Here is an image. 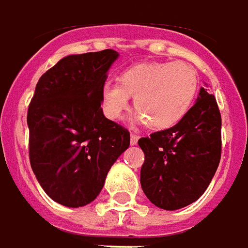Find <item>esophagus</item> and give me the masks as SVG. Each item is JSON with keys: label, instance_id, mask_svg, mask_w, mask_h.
Instances as JSON below:
<instances>
[{"label": "esophagus", "instance_id": "obj_1", "mask_svg": "<svg viewBox=\"0 0 248 248\" xmlns=\"http://www.w3.org/2000/svg\"><path fill=\"white\" fill-rule=\"evenodd\" d=\"M137 140H139V136L137 135H131V145H136L137 144Z\"/></svg>", "mask_w": 248, "mask_h": 248}]
</instances>
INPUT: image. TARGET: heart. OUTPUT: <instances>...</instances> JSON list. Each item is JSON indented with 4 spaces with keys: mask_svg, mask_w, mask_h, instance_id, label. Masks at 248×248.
<instances>
[{
    "mask_svg": "<svg viewBox=\"0 0 248 248\" xmlns=\"http://www.w3.org/2000/svg\"><path fill=\"white\" fill-rule=\"evenodd\" d=\"M198 90V74L185 62H145L128 67L119 82H106L100 91L103 113L122 119L131 96L137 108L132 120L152 129H166L185 117Z\"/></svg>",
    "mask_w": 248,
    "mask_h": 248,
    "instance_id": "1",
    "label": "heart"
}]
</instances>
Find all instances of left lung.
Listing matches in <instances>:
<instances>
[{
	"label": "left lung",
	"instance_id": "obj_1",
	"mask_svg": "<svg viewBox=\"0 0 248 248\" xmlns=\"http://www.w3.org/2000/svg\"><path fill=\"white\" fill-rule=\"evenodd\" d=\"M220 125L216 97L201 87L181 122L139 140L145 155L140 182L153 205L178 210L205 193L219 165Z\"/></svg>",
	"mask_w": 248,
	"mask_h": 248
}]
</instances>
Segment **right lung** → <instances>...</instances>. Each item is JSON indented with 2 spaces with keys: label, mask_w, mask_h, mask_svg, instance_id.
Listing matches in <instances>:
<instances>
[{
  "label": "right lung",
  "mask_w": 248,
  "mask_h": 248,
  "mask_svg": "<svg viewBox=\"0 0 248 248\" xmlns=\"http://www.w3.org/2000/svg\"><path fill=\"white\" fill-rule=\"evenodd\" d=\"M119 58L115 50L62 58L43 74L29 106L30 164L52 201L67 207L91 203L111 166L131 142L108 120L100 91Z\"/></svg>",
  "instance_id": "add662e5"
}]
</instances>
